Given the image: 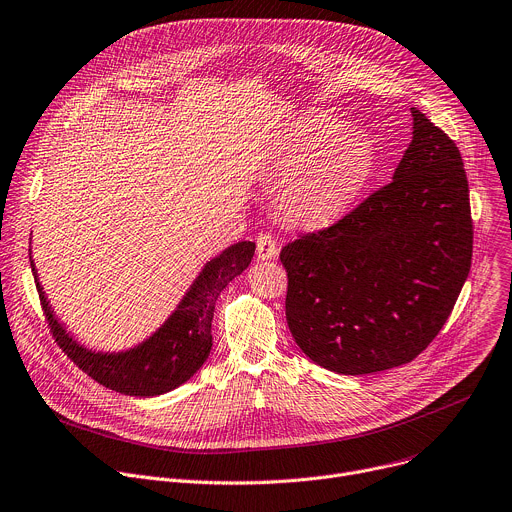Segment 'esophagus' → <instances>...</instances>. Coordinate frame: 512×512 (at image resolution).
I'll return each instance as SVG.
<instances>
[{"label": "esophagus", "instance_id": "esophagus-1", "mask_svg": "<svg viewBox=\"0 0 512 512\" xmlns=\"http://www.w3.org/2000/svg\"><path fill=\"white\" fill-rule=\"evenodd\" d=\"M277 253H280V249H277L275 239L271 235H267V232H261V235L257 237V259L267 261V259L277 257Z\"/></svg>", "mask_w": 512, "mask_h": 512}]
</instances>
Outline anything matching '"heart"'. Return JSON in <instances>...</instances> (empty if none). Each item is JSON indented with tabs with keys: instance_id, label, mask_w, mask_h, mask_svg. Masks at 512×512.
Wrapping results in <instances>:
<instances>
[{
	"instance_id": "heart-1",
	"label": "heart",
	"mask_w": 512,
	"mask_h": 512,
	"mask_svg": "<svg viewBox=\"0 0 512 512\" xmlns=\"http://www.w3.org/2000/svg\"><path fill=\"white\" fill-rule=\"evenodd\" d=\"M374 167L376 149L363 130L329 116L304 118L271 151V169L284 177L275 208L294 226H329L357 204Z\"/></svg>"
}]
</instances>
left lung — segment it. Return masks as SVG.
<instances>
[{
	"instance_id": "1",
	"label": "left lung",
	"mask_w": 512,
	"mask_h": 512,
	"mask_svg": "<svg viewBox=\"0 0 512 512\" xmlns=\"http://www.w3.org/2000/svg\"><path fill=\"white\" fill-rule=\"evenodd\" d=\"M392 181L335 226L282 249L286 320L302 353L343 376L412 361L468 280L472 212L459 149L410 108Z\"/></svg>"
}]
</instances>
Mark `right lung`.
<instances>
[{"label": "right lung", "instance_id": "1", "mask_svg": "<svg viewBox=\"0 0 512 512\" xmlns=\"http://www.w3.org/2000/svg\"><path fill=\"white\" fill-rule=\"evenodd\" d=\"M255 255V243L241 241L204 263L175 310L147 339L120 351L91 349L77 341L55 314L30 249V267L55 341L98 384L126 396H159L188 382L212 349V318L220 292L241 275Z\"/></svg>", "mask_w": 512, "mask_h": 512}]
</instances>
